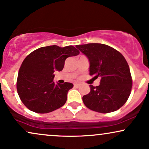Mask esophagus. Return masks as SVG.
<instances>
[{
	"label": "esophagus",
	"instance_id": "esophagus-1",
	"mask_svg": "<svg viewBox=\"0 0 149 149\" xmlns=\"http://www.w3.org/2000/svg\"><path fill=\"white\" fill-rule=\"evenodd\" d=\"M74 87H76V88H79L80 86V84H74Z\"/></svg>",
	"mask_w": 149,
	"mask_h": 149
}]
</instances>
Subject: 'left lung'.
<instances>
[{"instance_id":"obj_1","label":"left lung","mask_w":149,"mask_h":149,"mask_svg":"<svg viewBox=\"0 0 149 149\" xmlns=\"http://www.w3.org/2000/svg\"><path fill=\"white\" fill-rule=\"evenodd\" d=\"M89 61V74L98 86L90 85L91 92L82 98L85 106L99 113H108L118 110L131 94L132 79L125 58L113 47L102 43L76 45Z\"/></svg>"}]
</instances>
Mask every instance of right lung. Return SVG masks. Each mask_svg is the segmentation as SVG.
Returning a JSON list of instances; mask_svg holds the SVG:
<instances>
[{"label":"right lung","mask_w":149,"mask_h":149,"mask_svg":"<svg viewBox=\"0 0 149 149\" xmlns=\"http://www.w3.org/2000/svg\"><path fill=\"white\" fill-rule=\"evenodd\" d=\"M79 51L72 45L40 47L27 55L18 74L16 88L23 104L37 113H50L63 106L73 84L54 82L55 71H61L65 61Z\"/></svg>","instance_id":"1"}]
</instances>
